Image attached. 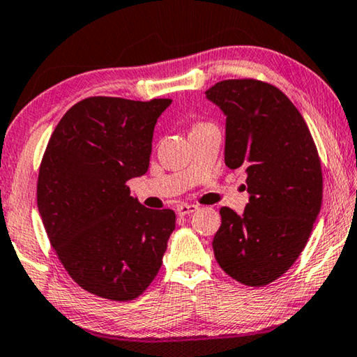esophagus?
Segmentation results:
<instances>
[{
	"instance_id": "esophagus-1",
	"label": "esophagus",
	"mask_w": 357,
	"mask_h": 357,
	"mask_svg": "<svg viewBox=\"0 0 357 357\" xmlns=\"http://www.w3.org/2000/svg\"><path fill=\"white\" fill-rule=\"evenodd\" d=\"M197 209V206L195 204H180L177 206V213L178 215H190V213H193Z\"/></svg>"
}]
</instances>
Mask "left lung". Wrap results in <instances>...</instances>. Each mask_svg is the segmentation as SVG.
Here are the masks:
<instances>
[{
    "label": "left lung",
    "instance_id": "8db88e82",
    "mask_svg": "<svg viewBox=\"0 0 357 357\" xmlns=\"http://www.w3.org/2000/svg\"><path fill=\"white\" fill-rule=\"evenodd\" d=\"M227 116L225 164L248 172L243 215L222 207L213 255L245 286L282 276L305 249L322 204L314 140L287 96L257 79H225L206 91Z\"/></svg>",
    "mask_w": 357,
    "mask_h": 357
}]
</instances>
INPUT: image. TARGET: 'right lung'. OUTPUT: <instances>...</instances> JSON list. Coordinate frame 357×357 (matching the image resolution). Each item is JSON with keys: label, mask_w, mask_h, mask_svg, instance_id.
Here are the masks:
<instances>
[{"label": "right lung", "mask_w": 357, "mask_h": 357, "mask_svg": "<svg viewBox=\"0 0 357 357\" xmlns=\"http://www.w3.org/2000/svg\"><path fill=\"white\" fill-rule=\"evenodd\" d=\"M171 103L84 98L49 139L38 211L65 270L97 297L134 300L162 265L175 213L146 209L126 183L148 171L155 124Z\"/></svg>", "instance_id": "1"}]
</instances>
